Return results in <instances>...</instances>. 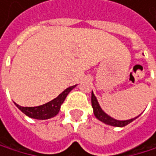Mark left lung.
<instances>
[{"label": "left lung", "instance_id": "obj_1", "mask_svg": "<svg viewBox=\"0 0 156 156\" xmlns=\"http://www.w3.org/2000/svg\"><path fill=\"white\" fill-rule=\"evenodd\" d=\"M92 106L94 108V114L96 117V119H98L99 121H101L102 122H104L106 124L111 125V126H117V127H123L125 125L129 124L130 122H132L134 120H136L137 117L130 119V120H125V121H119V120H115L112 117H110L109 115H108L106 112L103 111V109L101 108V107L98 104V101L95 97V95L94 94V93L92 92Z\"/></svg>", "mask_w": 156, "mask_h": 156}]
</instances>
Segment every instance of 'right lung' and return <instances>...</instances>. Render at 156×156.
Here are the masks:
<instances>
[{
	"instance_id": "add662e5",
	"label": "right lung",
	"mask_w": 156,
	"mask_h": 156,
	"mask_svg": "<svg viewBox=\"0 0 156 156\" xmlns=\"http://www.w3.org/2000/svg\"><path fill=\"white\" fill-rule=\"evenodd\" d=\"M76 85L71 86L67 89H65L64 91L59 94L56 98L53 100L48 102L47 104H44L42 106L38 107H21L15 103V105L19 108L25 115L31 117L33 119H37V120H47L50 119L52 117L56 116L61 108L62 104L63 101L66 98L67 94L72 91V90L76 87Z\"/></svg>"
}]
</instances>
